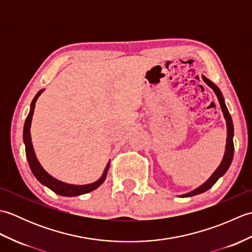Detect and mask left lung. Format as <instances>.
I'll return each mask as SVG.
<instances>
[{
    "mask_svg": "<svg viewBox=\"0 0 252 252\" xmlns=\"http://www.w3.org/2000/svg\"><path fill=\"white\" fill-rule=\"evenodd\" d=\"M203 81H205L209 87H210L213 92L216 93L217 97L219 99V103H220L221 106V109L223 111V115L224 118H225L226 120V126H227V138H226V148H225V154H224V157L221 164L219 165L218 169L215 171V173L211 175V178L209 179L206 183H203L200 187H198L195 190H192L189 194H185V195H182V197H191V196H195L198 194H201V192L208 190L209 189H211V187L216 184V182L221 178V176L226 172L227 169L229 168V165L232 163V160L234 157V143H233V136H234V126H233V121H232V117L229 115V112L227 110V107L224 103V99H223V96L221 91L219 90V88L217 87L216 84H213L210 80L207 79L206 77H202Z\"/></svg>",
    "mask_w": 252,
    "mask_h": 252,
    "instance_id": "left-lung-1",
    "label": "left lung"
}]
</instances>
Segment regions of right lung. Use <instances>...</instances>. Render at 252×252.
Wrapping results in <instances>:
<instances>
[{"mask_svg": "<svg viewBox=\"0 0 252 252\" xmlns=\"http://www.w3.org/2000/svg\"><path fill=\"white\" fill-rule=\"evenodd\" d=\"M41 93H42V91H40V92L34 96L33 100H32L30 112H29L28 117H27L26 122H25V126H24V143L26 146V156H27V159H28V162H29L32 173H33V175L37 179V181L40 182V183L47 186L50 189L56 192V194L62 195V196H68V197L79 196V195L87 194V192H90V191L96 189L100 184H103V182L105 181L106 176H107V172H108V169H109V163L106 167L103 176H101L98 181H96V182H94V183L88 184V185H70V184L63 183V182L53 178V176H51L43 168L41 167L40 162L37 161V159L34 155L33 146H32V142H31L30 126H31L32 116H33V110L35 107V101H36L37 97L41 95Z\"/></svg>", "mask_w": 252, "mask_h": 252, "instance_id": "add662e5", "label": "right lung"}]
</instances>
